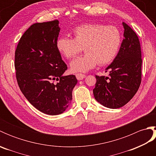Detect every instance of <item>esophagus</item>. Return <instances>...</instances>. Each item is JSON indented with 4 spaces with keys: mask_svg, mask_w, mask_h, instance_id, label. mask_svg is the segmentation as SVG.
<instances>
[{
    "mask_svg": "<svg viewBox=\"0 0 156 156\" xmlns=\"http://www.w3.org/2000/svg\"><path fill=\"white\" fill-rule=\"evenodd\" d=\"M76 78H77L78 80H82L86 77V75L83 74H80V73H78V74H76Z\"/></svg>",
    "mask_w": 156,
    "mask_h": 156,
    "instance_id": "1",
    "label": "esophagus"
}]
</instances>
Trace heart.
I'll return each mask as SVG.
<instances>
[{
	"label": "heart",
	"instance_id": "b5f03b06",
	"mask_svg": "<svg viewBox=\"0 0 156 156\" xmlns=\"http://www.w3.org/2000/svg\"><path fill=\"white\" fill-rule=\"evenodd\" d=\"M73 35L74 39L61 37L56 42L58 51L68 59L75 57L84 48L85 54L69 64L73 72H86L98 63L101 66L111 63L117 55L122 41L117 27L96 23L77 27Z\"/></svg>",
	"mask_w": 156,
	"mask_h": 156
}]
</instances>
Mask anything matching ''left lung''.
<instances>
[{"mask_svg":"<svg viewBox=\"0 0 156 156\" xmlns=\"http://www.w3.org/2000/svg\"><path fill=\"white\" fill-rule=\"evenodd\" d=\"M124 39L111 64L106 68L109 76H96L94 98L109 108L126 105L136 94L141 84V51L139 38L129 25L122 22ZM107 72V71H106Z\"/></svg>","mask_w":156,"mask_h":156,"instance_id":"left-lung-1","label":"left lung"}]
</instances>
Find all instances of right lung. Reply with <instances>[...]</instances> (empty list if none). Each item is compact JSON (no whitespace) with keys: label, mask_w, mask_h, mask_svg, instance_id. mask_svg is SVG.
Returning a JSON list of instances; mask_svg holds the SVG:
<instances>
[{"label":"right lung","mask_w":156,"mask_h":156,"mask_svg":"<svg viewBox=\"0 0 156 156\" xmlns=\"http://www.w3.org/2000/svg\"><path fill=\"white\" fill-rule=\"evenodd\" d=\"M59 31L58 20L35 23L23 35L15 51L20 90L35 108L49 115L66 110L78 82L74 75H63L67 66L56 47Z\"/></svg>","instance_id":"right-lung-1"}]
</instances>
